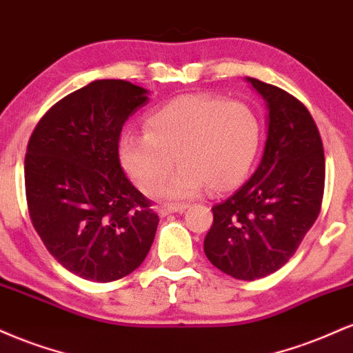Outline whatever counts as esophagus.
<instances>
[{"instance_id":"1","label":"esophagus","mask_w":353,"mask_h":353,"mask_svg":"<svg viewBox=\"0 0 353 353\" xmlns=\"http://www.w3.org/2000/svg\"><path fill=\"white\" fill-rule=\"evenodd\" d=\"M188 209V205L185 204H174V205H164V208H159V216L161 217H165L169 216V214H174V212H184V210Z\"/></svg>"}]
</instances>
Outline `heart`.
I'll return each instance as SVG.
<instances>
[{
    "label": "heart",
    "mask_w": 353,
    "mask_h": 353,
    "mask_svg": "<svg viewBox=\"0 0 353 353\" xmlns=\"http://www.w3.org/2000/svg\"><path fill=\"white\" fill-rule=\"evenodd\" d=\"M145 132L119 139L121 165L145 194L163 201L192 199L242 184L255 163L262 125L250 106L205 94L169 101L145 117ZM176 159L181 169L163 186ZM163 186V188L160 185Z\"/></svg>",
    "instance_id": "heart-1"
}]
</instances>
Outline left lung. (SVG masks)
<instances>
[{
	"label": "left lung",
	"mask_w": 353,
	"mask_h": 353,
	"mask_svg": "<svg viewBox=\"0 0 353 353\" xmlns=\"http://www.w3.org/2000/svg\"><path fill=\"white\" fill-rule=\"evenodd\" d=\"M245 81L267 108L264 152L252 177L212 208L204 252L230 277L255 281L281 269L319 217L325 159L317 125L301 101L272 84Z\"/></svg>",
	"instance_id": "8db88e82"
}]
</instances>
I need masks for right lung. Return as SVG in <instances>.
<instances>
[{
    "instance_id": "add662e5",
    "label": "right lung",
    "mask_w": 353,
    "mask_h": 353,
    "mask_svg": "<svg viewBox=\"0 0 353 353\" xmlns=\"http://www.w3.org/2000/svg\"><path fill=\"white\" fill-rule=\"evenodd\" d=\"M148 103V89L129 81H92L54 104L28 143L24 184L36 232L86 281L125 277L154 242L159 217L119 163L123 125Z\"/></svg>"
}]
</instances>
